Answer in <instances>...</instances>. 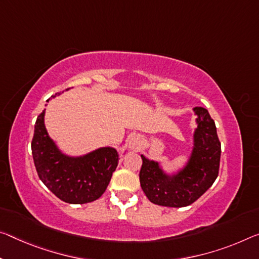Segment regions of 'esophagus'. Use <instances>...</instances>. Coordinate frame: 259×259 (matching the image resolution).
I'll use <instances>...</instances> for the list:
<instances>
[{
    "label": "esophagus",
    "mask_w": 259,
    "mask_h": 259,
    "mask_svg": "<svg viewBox=\"0 0 259 259\" xmlns=\"http://www.w3.org/2000/svg\"><path fill=\"white\" fill-rule=\"evenodd\" d=\"M128 145H129V149L133 150V151H139L142 149L143 146V141H142V137L139 136V135H131L128 139Z\"/></svg>",
    "instance_id": "esophagus-1"
}]
</instances>
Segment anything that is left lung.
I'll return each mask as SVG.
<instances>
[{
    "label": "left lung",
    "instance_id": "1",
    "mask_svg": "<svg viewBox=\"0 0 259 259\" xmlns=\"http://www.w3.org/2000/svg\"><path fill=\"white\" fill-rule=\"evenodd\" d=\"M197 129L194 150L188 165L178 174L168 176L159 163L142 155L141 187L150 202L161 206L183 207L196 202L219 174L221 144L215 123L203 107H195Z\"/></svg>",
    "mask_w": 259,
    "mask_h": 259
}]
</instances>
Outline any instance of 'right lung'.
<instances>
[{
  "instance_id": "1",
  "label": "right lung",
  "mask_w": 259,
  "mask_h": 259,
  "mask_svg": "<svg viewBox=\"0 0 259 259\" xmlns=\"http://www.w3.org/2000/svg\"><path fill=\"white\" fill-rule=\"evenodd\" d=\"M44 116L45 110L36 118L31 143L39 179L65 203L85 204L100 198L117 167V151L101 147L84 157L64 155L49 138Z\"/></svg>"
}]
</instances>
